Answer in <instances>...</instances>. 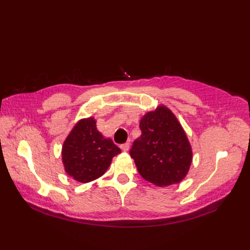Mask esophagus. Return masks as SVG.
<instances>
[{"mask_svg":"<svg viewBox=\"0 0 250 250\" xmlns=\"http://www.w3.org/2000/svg\"><path fill=\"white\" fill-rule=\"evenodd\" d=\"M120 148L122 149L124 152H126V151H128L129 150V143H124V144H122V145L120 146Z\"/></svg>","mask_w":250,"mask_h":250,"instance_id":"1","label":"esophagus"}]
</instances>
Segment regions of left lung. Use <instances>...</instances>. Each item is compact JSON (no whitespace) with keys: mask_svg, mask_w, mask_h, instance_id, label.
Here are the masks:
<instances>
[{"mask_svg":"<svg viewBox=\"0 0 250 250\" xmlns=\"http://www.w3.org/2000/svg\"><path fill=\"white\" fill-rule=\"evenodd\" d=\"M141 137L129 151L141 176L158 187L183 180L192 163V149L172 111L160 106L143 117Z\"/></svg>","mask_w":250,"mask_h":250,"instance_id":"left-lung-1","label":"left lung"}]
</instances>
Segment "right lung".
I'll list each match as a JSON object with an SVG mask.
<instances>
[{
  "mask_svg": "<svg viewBox=\"0 0 250 250\" xmlns=\"http://www.w3.org/2000/svg\"><path fill=\"white\" fill-rule=\"evenodd\" d=\"M121 152L110 139H105L93 118L75 125L62 146L64 170L79 183L99 178L109 167L113 156Z\"/></svg>",
  "mask_w": 250,
  "mask_h": 250,
  "instance_id": "right-lung-1",
  "label": "right lung"
}]
</instances>
